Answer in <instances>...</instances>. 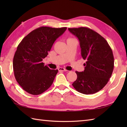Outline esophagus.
<instances>
[{
	"label": "esophagus",
	"instance_id": "34e87169",
	"mask_svg": "<svg viewBox=\"0 0 127 127\" xmlns=\"http://www.w3.org/2000/svg\"><path fill=\"white\" fill-rule=\"evenodd\" d=\"M58 70L60 71H67L65 69H64L63 68H58Z\"/></svg>",
	"mask_w": 127,
	"mask_h": 127
}]
</instances>
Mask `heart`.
Segmentation results:
<instances>
[{
  "mask_svg": "<svg viewBox=\"0 0 127 127\" xmlns=\"http://www.w3.org/2000/svg\"><path fill=\"white\" fill-rule=\"evenodd\" d=\"M71 39V38H69L68 39Z\"/></svg>",
  "mask_w": 127,
  "mask_h": 127,
  "instance_id": "heart-1",
  "label": "heart"
}]
</instances>
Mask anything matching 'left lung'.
Wrapping results in <instances>:
<instances>
[{
  "mask_svg": "<svg viewBox=\"0 0 127 127\" xmlns=\"http://www.w3.org/2000/svg\"><path fill=\"white\" fill-rule=\"evenodd\" d=\"M79 40L85 70L76 71L74 88L84 94H94L103 88L111 76L114 67L112 51L100 35L86 27L68 28Z\"/></svg>",
  "mask_w": 127,
  "mask_h": 127,
  "instance_id": "8db88e82",
  "label": "left lung"
}]
</instances>
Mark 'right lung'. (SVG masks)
Returning <instances> with one entry per match:
<instances>
[{"label":"right lung","mask_w":127,"mask_h":127,"mask_svg":"<svg viewBox=\"0 0 127 127\" xmlns=\"http://www.w3.org/2000/svg\"><path fill=\"white\" fill-rule=\"evenodd\" d=\"M66 29L41 27L29 33L18 45L13 59V71L17 82L27 93L39 95L52 85L58 70L50 69L42 60Z\"/></svg>","instance_id":"obj_1"}]
</instances>
